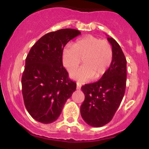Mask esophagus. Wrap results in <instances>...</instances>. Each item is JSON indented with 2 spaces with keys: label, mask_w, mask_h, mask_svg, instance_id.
<instances>
[{
  "label": "esophagus",
  "mask_w": 149,
  "mask_h": 149,
  "mask_svg": "<svg viewBox=\"0 0 149 149\" xmlns=\"http://www.w3.org/2000/svg\"><path fill=\"white\" fill-rule=\"evenodd\" d=\"M80 88H81V84H80V83H77V87H76V88H77V90H80Z\"/></svg>",
  "instance_id": "obj_1"
}]
</instances>
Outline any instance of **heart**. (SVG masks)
<instances>
[{
    "label": "heart",
    "instance_id": "1",
    "mask_svg": "<svg viewBox=\"0 0 149 149\" xmlns=\"http://www.w3.org/2000/svg\"><path fill=\"white\" fill-rule=\"evenodd\" d=\"M83 59V66L71 73L80 81L98 79L107 72L113 59V49L106 40L94 36L78 39L72 46H66L62 52V62L69 72L78 67Z\"/></svg>",
    "mask_w": 149,
    "mask_h": 149
}]
</instances>
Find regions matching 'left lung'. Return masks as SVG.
<instances>
[{
  "mask_svg": "<svg viewBox=\"0 0 149 149\" xmlns=\"http://www.w3.org/2000/svg\"><path fill=\"white\" fill-rule=\"evenodd\" d=\"M113 59L100 80L81 87L85 100L80 107L82 118L89 125L100 127L111 120L125 95L127 61L119 44L110 37Z\"/></svg>",
  "mask_w": 149,
  "mask_h": 149,
  "instance_id": "obj_1",
  "label": "left lung"
}]
</instances>
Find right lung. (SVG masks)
<instances>
[{"label":"right lung","mask_w":149,"mask_h":149,"mask_svg":"<svg viewBox=\"0 0 149 149\" xmlns=\"http://www.w3.org/2000/svg\"><path fill=\"white\" fill-rule=\"evenodd\" d=\"M80 34L72 29L49 32L32 46L26 58L22 77L24 102L29 113L38 122L55 121L76 90V82L63 66L62 52L66 43Z\"/></svg>","instance_id":"1"}]
</instances>
